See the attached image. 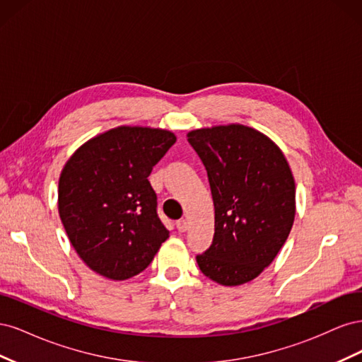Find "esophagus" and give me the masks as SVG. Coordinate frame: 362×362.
I'll use <instances>...</instances> for the list:
<instances>
[{
	"instance_id": "obj_1",
	"label": "esophagus",
	"mask_w": 362,
	"mask_h": 362,
	"mask_svg": "<svg viewBox=\"0 0 362 362\" xmlns=\"http://www.w3.org/2000/svg\"><path fill=\"white\" fill-rule=\"evenodd\" d=\"M187 228H189V226H187V222H185L184 218H181V221H178V222H177V229H178L180 233L187 231Z\"/></svg>"
}]
</instances>
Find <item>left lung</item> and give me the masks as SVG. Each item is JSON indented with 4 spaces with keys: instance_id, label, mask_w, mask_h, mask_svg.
Masks as SVG:
<instances>
[{
    "instance_id": "8db88e82",
    "label": "left lung",
    "mask_w": 362,
    "mask_h": 362,
    "mask_svg": "<svg viewBox=\"0 0 362 362\" xmlns=\"http://www.w3.org/2000/svg\"><path fill=\"white\" fill-rule=\"evenodd\" d=\"M214 202L213 243L196 257L206 278L226 287L255 279L286 243L296 214V184L275 141L242 124L193 129Z\"/></svg>"
}]
</instances>
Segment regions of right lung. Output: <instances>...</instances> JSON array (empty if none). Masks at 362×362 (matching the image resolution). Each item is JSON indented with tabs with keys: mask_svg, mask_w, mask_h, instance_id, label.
Segmentation results:
<instances>
[{
	"mask_svg": "<svg viewBox=\"0 0 362 362\" xmlns=\"http://www.w3.org/2000/svg\"><path fill=\"white\" fill-rule=\"evenodd\" d=\"M175 141L168 129L122 125L87 140L64 164L62 223L76 254L101 276L139 275L169 238L148 177Z\"/></svg>",
	"mask_w": 362,
	"mask_h": 362,
	"instance_id": "right-lung-1",
	"label": "right lung"
}]
</instances>
